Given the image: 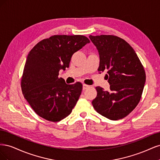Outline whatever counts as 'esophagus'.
<instances>
[{
	"label": "esophagus",
	"instance_id": "34e87169",
	"mask_svg": "<svg viewBox=\"0 0 160 160\" xmlns=\"http://www.w3.org/2000/svg\"><path fill=\"white\" fill-rule=\"evenodd\" d=\"M89 88V85H86V84H83V89L85 90V89H87L88 88Z\"/></svg>",
	"mask_w": 160,
	"mask_h": 160
}]
</instances>
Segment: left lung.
<instances>
[{
  "label": "left lung",
  "instance_id": "8db88e82",
  "mask_svg": "<svg viewBox=\"0 0 160 160\" xmlns=\"http://www.w3.org/2000/svg\"><path fill=\"white\" fill-rule=\"evenodd\" d=\"M98 50V71L107 69L110 90L96 87L98 95L92 101L97 112L111 120L126 117L142 98L146 72L136 52L128 42L111 35H90Z\"/></svg>",
  "mask_w": 160,
  "mask_h": 160
}]
</instances>
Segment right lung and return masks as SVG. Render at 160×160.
I'll return each instance as SVG.
<instances>
[{
  "mask_svg": "<svg viewBox=\"0 0 160 160\" xmlns=\"http://www.w3.org/2000/svg\"><path fill=\"white\" fill-rule=\"evenodd\" d=\"M89 38L83 35H53L45 38L28 53L21 86L24 98L41 118L58 122L67 117L81 95L83 85L65 83L59 76L69 67L72 55Z\"/></svg>",
  "mask_w": 160,
  "mask_h": 160,
  "instance_id": "add662e5",
  "label": "right lung"
}]
</instances>
